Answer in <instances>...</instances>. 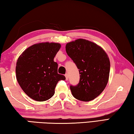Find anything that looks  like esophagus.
<instances>
[{
  "mask_svg": "<svg viewBox=\"0 0 134 134\" xmlns=\"http://www.w3.org/2000/svg\"><path fill=\"white\" fill-rule=\"evenodd\" d=\"M65 79H66V80H69V75H68L67 73L65 74Z\"/></svg>",
  "mask_w": 134,
  "mask_h": 134,
  "instance_id": "obj_1",
  "label": "esophagus"
}]
</instances>
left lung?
<instances>
[{
  "label": "left lung",
  "instance_id": "obj_1",
  "mask_svg": "<svg viewBox=\"0 0 134 134\" xmlns=\"http://www.w3.org/2000/svg\"><path fill=\"white\" fill-rule=\"evenodd\" d=\"M65 50L80 74L78 85L70 86L72 96L84 102L96 98L109 80L110 61L107 54L98 45L84 39L67 43Z\"/></svg>",
  "mask_w": 134,
  "mask_h": 134
}]
</instances>
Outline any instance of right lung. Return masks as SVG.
<instances>
[{
	"label": "right lung",
	"instance_id": "add662e5",
	"mask_svg": "<svg viewBox=\"0 0 134 134\" xmlns=\"http://www.w3.org/2000/svg\"><path fill=\"white\" fill-rule=\"evenodd\" d=\"M60 48L58 43H38L28 47L18 58L17 81L31 99L47 100L54 94L58 81L65 80L64 76L58 74V64L54 62Z\"/></svg>",
	"mask_w": 134,
	"mask_h": 134
}]
</instances>
